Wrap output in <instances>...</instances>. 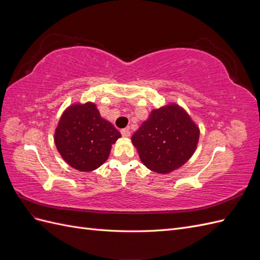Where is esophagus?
<instances>
[{
  "label": "esophagus",
  "mask_w": 260,
  "mask_h": 260,
  "mask_svg": "<svg viewBox=\"0 0 260 260\" xmlns=\"http://www.w3.org/2000/svg\"><path fill=\"white\" fill-rule=\"evenodd\" d=\"M121 135H122L123 137H125V138L130 137V135H131L130 129H129V128H124V129H122V130H121Z\"/></svg>",
  "instance_id": "esophagus-1"
}]
</instances>
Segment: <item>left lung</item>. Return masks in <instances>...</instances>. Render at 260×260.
<instances>
[{"mask_svg": "<svg viewBox=\"0 0 260 260\" xmlns=\"http://www.w3.org/2000/svg\"><path fill=\"white\" fill-rule=\"evenodd\" d=\"M200 129L182 107L169 104L149 114L132 136L140 159L155 172L167 174L184 165L199 143Z\"/></svg>", "mask_w": 260, "mask_h": 260, "instance_id": "left-lung-1", "label": "left lung"}]
</instances>
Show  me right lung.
<instances>
[{
    "label": "right lung",
    "mask_w": 260,
    "mask_h": 260,
    "mask_svg": "<svg viewBox=\"0 0 260 260\" xmlns=\"http://www.w3.org/2000/svg\"><path fill=\"white\" fill-rule=\"evenodd\" d=\"M120 137V132L101 117L96 105L88 102L70 105L62 113L54 141L69 166L92 171L106 161L112 145Z\"/></svg>",
    "instance_id": "obj_1"
}]
</instances>
